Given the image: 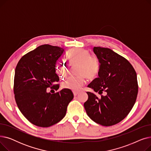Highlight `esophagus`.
<instances>
[{"mask_svg":"<svg viewBox=\"0 0 151 151\" xmlns=\"http://www.w3.org/2000/svg\"><path fill=\"white\" fill-rule=\"evenodd\" d=\"M73 93L74 96H77V95L78 94V92H75V91H73Z\"/></svg>","mask_w":151,"mask_h":151,"instance_id":"esophagus-1","label":"esophagus"}]
</instances>
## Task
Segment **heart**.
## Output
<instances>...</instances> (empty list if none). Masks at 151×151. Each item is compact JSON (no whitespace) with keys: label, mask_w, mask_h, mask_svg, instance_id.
Wrapping results in <instances>:
<instances>
[{"label":"heart","mask_w":151,"mask_h":151,"mask_svg":"<svg viewBox=\"0 0 151 151\" xmlns=\"http://www.w3.org/2000/svg\"><path fill=\"white\" fill-rule=\"evenodd\" d=\"M67 58L70 62H78V73L76 76H70L63 82L62 86L65 89L73 91H78L85 84L88 78H93L99 72L100 61L96 55H90L88 50L82 48H74L67 54ZM56 73L61 77L64 78L67 74L66 63L58 61L55 66Z\"/></svg>","instance_id":"obj_1"}]
</instances>
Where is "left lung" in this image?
<instances>
[{
  "label": "left lung",
  "mask_w": 151,
  "mask_h": 151,
  "mask_svg": "<svg viewBox=\"0 0 151 151\" xmlns=\"http://www.w3.org/2000/svg\"><path fill=\"white\" fill-rule=\"evenodd\" d=\"M93 52L100 63L99 77L88 86L99 92V98L87 92L88 100L84 104L87 114L92 121L104 126L122 121L136 101L138 85L137 73L125 58L111 49L94 47ZM105 91L106 96L101 94Z\"/></svg>",
  "instance_id": "left-lung-1"
}]
</instances>
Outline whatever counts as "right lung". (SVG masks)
Here are the masks:
<instances>
[{
    "instance_id": "add662e5",
    "label": "right lung",
    "mask_w": 151,
    "mask_h": 151,
    "mask_svg": "<svg viewBox=\"0 0 151 151\" xmlns=\"http://www.w3.org/2000/svg\"><path fill=\"white\" fill-rule=\"evenodd\" d=\"M64 52L62 47L43 45L25 54L15 68L13 91L20 111L35 125L48 127L59 122L66 114L67 106L73 99L71 90L56 93L59 81L55 63Z\"/></svg>"
}]
</instances>
